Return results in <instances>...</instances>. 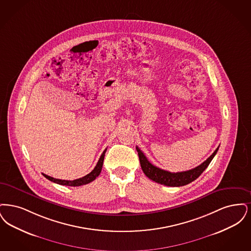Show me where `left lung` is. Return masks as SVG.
Instances as JSON below:
<instances>
[{"label":"left lung","mask_w":251,"mask_h":251,"mask_svg":"<svg viewBox=\"0 0 251 251\" xmlns=\"http://www.w3.org/2000/svg\"><path fill=\"white\" fill-rule=\"evenodd\" d=\"M218 148L219 147L216 149V151L212 153L203 163L199 165L196 168L181 173H171L155 167L147 159V157L142 153L141 149L138 146L136 147L139 154L142 172L144 173V175L154 182L168 186H182L196 180L207 168L208 165L212 161V159L218 152Z\"/></svg>","instance_id":"obj_1"}]
</instances>
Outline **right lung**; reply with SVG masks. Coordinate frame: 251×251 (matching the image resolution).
Instances as JSON below:
<instances>
[{
    "instance_id": "right-lung-1",
    "label": "right lung",
    "mask_w": 251,
    "mask_h": 251,
    "mask_svg": "<svg viewBox=\"0 0 251 251\" xmlns=\"http://www.w3.org/2000/svg\"><path fill=\"white\" fill-rule=\"evenodd\" d=\"M106 151H107V149H105L104 152L101 154V156H100V158H99V160H98L97 166L95 167V169H94L90 174H88L87 175H85V176H83V177H81V178H78V179L73 180V181H68V180L56 179V178L50 177V176H49V175H44V174H42V175H43L47 179H49L50 181L54 182L56 184H59V185H61L79 186V185H86V184H89V183L93 182V181L98 177V175H100L101 170H102V166H103V161H104V156H105Z\"/></svg>"
}]
</instances>
